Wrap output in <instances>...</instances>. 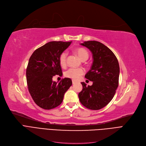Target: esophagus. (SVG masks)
I'll use <instances>...</instances> for the list:
<instances>
[{"label": "esophagus", "mask_w": 146, "mask_h": 146, "mask_svg": "<svg viewBox=\"0 0 146 146\" xmlns=\"http://www.w3.org/2000/svg\"><path fill=\"white\" fill-rule=\"evenodd\" d=\"M75 83H77V82L76 81H74V80H72V84H74Z\"/></svg>", "instance_id": "esophagus-1"}]
</instances>
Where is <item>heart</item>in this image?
<instances>
[{
	"label": "heart",
	"mask_w": 146,
	"mask_h": 146,
	"mask_svg": "<svg viewBox=\"0 0 146 146\" xmlns=\"http://www.w3.org/2000/svg\"><path fill=\"white\" fill-rule=\"evenodd\" d=\"M77 54L79 58L83 61L86 60L89 57V53L86 49L83 48H79L76 49ZM67 52H63L59 56V63L60 66L64 68L66 65ZM84 73V71L82 68H69L65 72L64 75L66 77L70 78L72 80H78Z\"/></svg>",
	"instance_id": "obj_1"
}]
</instances>
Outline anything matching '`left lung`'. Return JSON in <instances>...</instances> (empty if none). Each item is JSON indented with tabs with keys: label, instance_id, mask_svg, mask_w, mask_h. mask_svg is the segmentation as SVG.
Segmentation results:
<instances>
[{
	"label": "left lung",
	"instance_id": "8db88e82",
	"mask_svg": "<svg viewBox=\"0 0 146 146\" xmlns=\"http://www.w3.org/2000/svg\"><path fill=\"white\" fill-rule=\"evenodd\" d=\"M91 51L93 63L85 78L92 81V86L82 82L83 89L78 94L80 102L84 107L99 110L112 100L118 86L119 66L118 60L109 48L97 41L81 43Z\"/></svg>",
	"mask_w": 146,
	"mask_h": 146
}]
</instances>
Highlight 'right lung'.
I'll use <instances>...</instances> for the list:
<instances>
[{
    "mask_svg": "<svg viewBox=\"0 0 146 146\" xmlns=\"http://www.w3.org/2000/svg\"><path fill=\"white\" fill-rule=\"evenodd\" d=\"M71 42H48L37 49L29 58L26 72L28 90L35 103L42 109L57 107L72 84L69 78L58 83L52 81L54 75L63 74L59 56Z\"/></svg>",
    "mask_w": 146,
    "mask_h": 146,
    "instance_id": "obj_1",
    "label": "right lung"
}]
</instances>
